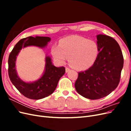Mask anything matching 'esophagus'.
<instances>
[{
	"label": "esophagus",
	"mask_w": 131,
	"mask_h": 131,
	"mask_svg": "<svg viewBox=\"0 0 131 131\" xmlns=\"http://www.w3.org/2000/svg\"><path fill=\"white\" fill-rule=\"evenodd\" d=\"M70 70V68H69L68 67H66V73L69 72Z\"/></svg>",
	"instance_id": "1"
}]
</instances>
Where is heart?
<instances>
[{"mask_svg":"<svg viewBox=\"0 0 131 131\" xmlns=\"http://www.w3.org/2000/svg\"><path fill=\"white\" fill-rule=\"evenodd\" d=\"M53 56L61 63L67 57L70 66L78 70H85L92 66L97 59L98 46L93 40L79 35H71L62 39L58 46L51 50Z\"/></svg>","mask_w":131,"mask_h":131,"instance_id":"heart-1","label":"heart"}]
</instances>
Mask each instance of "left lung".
<instances>
[{
	"mask_svg": "<svg viewBox=\"0 0 131 131\" xmlns=\"http://www.w3.org/2000/svg\"><path fill=\"white\" fill-rule=\"evenodd\" d=\"M97 43V59L88 70L79 73L75 83L79 94L93 100L108 96L117 88L124 66L121 48L114 39L98 34Z\"/></svg>",
	"mask_w": 131,
	"mask_h": 131,
	"instance_id": "obj_1",
	"label": "left lung"
}]
</instances>
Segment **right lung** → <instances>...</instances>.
<instances>
[{
  "label": "right lung",
  "instance_id": "add662e5",
  "mask_svg": "<svg viewBox=\"0 0 131 131\" xmlns=\"http://www.w3.org/2000/svg\"><path fill=\"white\" fill-rule=\"evenodd\" d=\"M51 38L46 37H28L22 39L15 45L10 53L8 60V72L10 80L19 92L31 100H40L52 94L56 89L60 78L65 73L64 67H55L50 56L45 57V69L42 76L37 80L27 82L19 78L16 69V61L21 50L29 46L43 49Z\"/></svg>",
  "mask_w": 131,
  "mask_h": 131
}]
</instances>
